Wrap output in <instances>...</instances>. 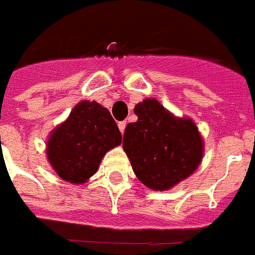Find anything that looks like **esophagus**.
Returning <instances> with one entry per match:
<instances>
[{"instance_id": "obj_1", "label": "esophagus", "mask_w": 255, "mask_h": 255, "mask_svg": "<svg viewBox=\"0 0 255 255\" xmlns=\"http://www.w3.org/2000/svg\"><path fill=\"white\" fill-rule=\"evenodd\" d=\"M119 129H120V132H122V135L124 133V129H126V126H127V123L126 122H119Z\"/></svg>"}]
</instances>
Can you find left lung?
<instances>
[{
  "label": "left lung",
  "mask_w": 255,
  "mask_h": 255,
  "mask_svg": "<svg viewBox=\"0 0 255 255\" xmlns=\"http://www.w3.org/2000/svg\"><path fill=\"white\" fill-rule=\"evenodd\" d=\"M135 115L136 122L126 127L123 147L144 185L170 189L199 167L203 142L192 120L174 118L154 99L137 104Z\"/></svg>",
  "instance_id": "8db88e82"
}]
</instances>
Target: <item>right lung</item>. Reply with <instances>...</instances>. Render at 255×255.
<instances>
[{"label": "right lung", "instance_id": "right-lung-1", "mask_svg": "<svg viewBox=\"0 0 255 255\" xmlns=\"http://www.w3.org/2000/svg\"><path fill=\"white\" fill-rule=\"evenodd\" d=\"M122 143V133L107 108L82 101L51 133L48 161L60 178L82 184L97 171L105 152Z\"/></svg>", "mask_w": 255, "mask_h": 255}]
</instances>
